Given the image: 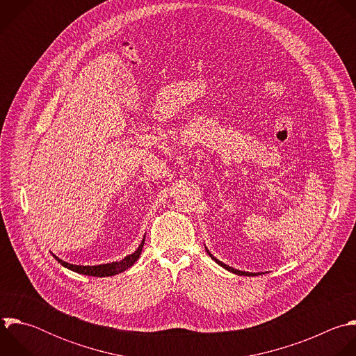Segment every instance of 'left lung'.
<instances>
[{"label": "left lung", "instance_id": "8db88e82", "mask_svg": "<svg viewBox=\"0 0 356 356\" xmlns=\"http://www.w3.org/2000/svg\"><path fill=\"white\" fill-rule=\"evenodd\" d=\"M206 252H207V254L210 255V258H211V259H215V261H216V262H218V264H219L220 266H223L225 269H227V270H230V272H233V273H237V275H244V276H254V275H255V273H250V272H243V270L234 269V268H232V266H229V265H226V264L220 262L219 259H216V258H215V257H213V255H211V254H210V252H209L207 250H206Z\"/></svg>", "mask_w": 356, "mask_h": 356}]
</instances>
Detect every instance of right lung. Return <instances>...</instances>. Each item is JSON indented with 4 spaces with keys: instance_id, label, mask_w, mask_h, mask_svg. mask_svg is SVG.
<instances>
[{
    "instance_id": "right-lung-1",
    "label": "right lung",
    "mask_w": 356,
    "mask_h": 356,
    "mask_svg": "<svg viewBox=\"0 0 356 356\" xmlns=\"http://www.w3.org/2000/svg\"><path fill=\"white\" fill-rule=\"evenodd\" d=\"M143 244H145V238H143V241H141V244L138 245V248H137L133 254L124 257L122 261L112 262V264H104V265H94V266H88V265H87V266H83V265H73V264H68V262H64V261L58 259L56 255H53V257H54L63 266H65V268H68V269H71V270H74V272H77V273L102 277V276H112V275L120 273V272L126 270L127 268H130V266L138 259V257H140V254H141V250H143Z\"/></svg>"
}]
</instances>
